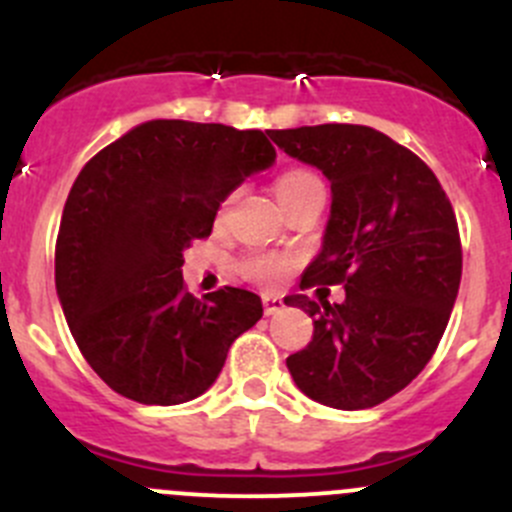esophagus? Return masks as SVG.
Here are the masks:
<instances>
[{"mask_svg":"<svg viewBox=\"0 0 512 512\" xmlns=\"http://www.w3.org/2000/svg\"><path fill=\"white\" fill-rule=\"evenodd\" d=\"M262 307H265V315H275V312H280L285 307V302L275 295H265L262 297Z\"/></svg>","mask_w":512,"mask_h":512,"instance_id":"esophagus-1","label":"esophagus"}]
</instances>
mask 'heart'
Listing matches in <instances>:
<instances>
[{"instance_id": "b5f03b06", "label": "heart", "mask_w": 512, "mask_h": 512, "mask_svg": "<svg viewBox=\"0 0 512 512\" xmlns=\"http://www.w3.org/2000/svg\"><path fill=\"white\" fill-rule=\"evenodd\" d=\"M310 190H325L320 177L310 170H287L285 175L277 177L275 182V195L280 202ZM242 272H245L250 280L260 282V285L275 287L285 280L287 260L280 255H270V252H257V255H250L242 262Z\"/></svg>"}]
</instances>
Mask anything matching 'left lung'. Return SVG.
Instances as JSON below:
<instances>
[{
	"label": "left lung",
	"mask_w": 512,
	"mask_h": 512,
	"mask_svg": "<svg viewBox=\"0 0 512 512\" xmlns=\"http://www.w3.org/2000/svg\"><path fill=\"white\" fill-rule=\"evenodd\" d=\"M270 137L330 182L322 247L300 287L345 285L335 305L327 295L285 297L315 325L287 370L315 403L375 408L420 375L448 327L463 272L455 212L433 170L372 127L317 124Z\"/></svg>",
	"instance_id": "obj_1"
}]
</instances>
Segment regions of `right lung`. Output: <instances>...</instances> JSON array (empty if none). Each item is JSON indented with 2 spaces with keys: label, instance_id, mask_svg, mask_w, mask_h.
<instances>
[{
  "label": "right lung",
  "instance_id": "obj_1",
  "mask_svg": "<svg viewBox=\"0 0 512 512\" xmlns=\"http://www.w3.org/2000/svg\"><path fill=\"white\" fill-rule=\"evenodd\" d=\"M275 157L260 130L150 119L82 167L64 202L54 282L74 342L114 393L142 405L195 400L260 320L250 290L190 295L182 252Z\"/></svg>",
  "mask_w": 512,
  "mask_h": 512
}]
</instances>
